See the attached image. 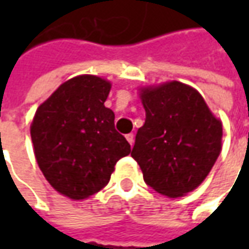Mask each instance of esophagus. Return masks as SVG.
Returning <instances> with one entry per match:
<instances>
[{
	"label": "esophagus",
	"mask_w": 249,
	"mask_h": 249,
	"mask_svg": "<svg viewBox=\"0 0 249 249\" xmlns=\"http://www.w3.org/2000/svg\"><path fill=\"white\" fill-rule=\"evenodd\" d=\"M126 140L129 141L130 145H133V142H134V134H131V133H130V134H127V136H126Z\"/></svg>",
	"instance_id": "34e87169"
}]
</instances>
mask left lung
<instances>
[{
  "label": "left lung",
  "mask_w": 249,
  "mask_h": 249,
  "mask_svg": "<svg viewBox=\"0 0 249 249\" xmlns=\"http://www.w3.org/2000/svg\"><path fill=\"white\" fill-rule=\"evenodd\" d=\"M145 123L131 157L144 181L159 194L177 198L196 190L222 151V122L202 95L180 82L140 90Z\"/></svg>",
  "instance_id": "8db88e82"
}]
</instances>
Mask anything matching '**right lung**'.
Listing matches in <instances>:
<instances>
[{
    "instance_id": "right-lung-1",
    "label": "right lung",
    "mask_w": 249,
    "mask_h": 249,
    "mask_svg": "<svg viewBox=\"0 0 249 249\" xmlns=\"http://www.w3.org/2000/svg\"><path fill=\"white\" fill-rule=\"evenodd\" d=\"M110 83L92 74L61 84L37 108L30 134L37 163L62 196L86 199L108 184L130 144L115 129V113L104 105Z\"/></svg>"
}]
</instances>
